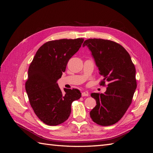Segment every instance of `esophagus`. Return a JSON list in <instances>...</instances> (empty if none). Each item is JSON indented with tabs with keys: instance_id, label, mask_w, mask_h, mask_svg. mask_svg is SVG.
Listing matches in <instances>:
<instances>
[{
	"instance_id": "34e87169",
	"label": "esophagus",
	"mask_w": 153,
	"mask_h": 153,
	"mask_svg": "<svg viewBox=\"0 0 153 153\" xmlns=\"http://www.w3.org/2000/svg\"><path fill=\"white\" fill-rule=\"evenodd\" d=\"M89 95V92H88V91H84L82 93V96H88Z\"/></svg>"
}]
</instances>
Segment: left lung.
<instances>
[{
	"label": "left lung",
	"instance_id": "obj_1",
	"mask_svg": "<svg viewBox=\"0 0 153 153\" xmlns=\"http://www.w3.org/2000/svg\"><path fill=\"white\" fill-rule=\"evenodd\" d=\"M91 52L100 74L101 85L108 82L104 94L92 93L96 101L90 112L92 121L101 126H110L121 119L131 105L137 88L136 70L130 55L121 45L103 39L84 41Z\"/></svg>",
	"mask_w": 153,
	"mask_h": 153
}]
</instances>
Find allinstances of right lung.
<instances>
[{
	"instance_id": "obj_1",
	"label": "right lung",
	"mask_w": 153,
	"mask_h": 153,
	"mask_svg": "<svg viewBox=\"0 0 153 153\" xmlns=\"http://www.w3.org/2000/svg\"><path fill=\"white\" fill-rule=\"evenodd\" d=\"M83 42L82 38L48 41L37 51L30 64L25 90L34 113L46 124L57 126L66 121L72 102L80 98L76 89L64 88L62 93L57 82Z\"/></svg>"
}]
</instances>
